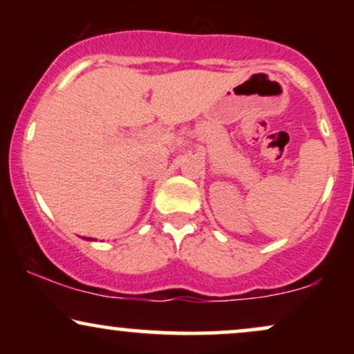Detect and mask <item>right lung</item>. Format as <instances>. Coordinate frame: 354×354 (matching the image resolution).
I'll return each mask as SVG.
<instances>
[{
    "mask_svg": "<svg viewBox=\"0 0 354 354\" xmlns=\"http://www.w3.org/2000/svg\"><path fill=\"white\" fill-rule=\"evenodd\" d=\"M83 239H88V241H93V238H83Z\"/></svg>",
    "mask_w": 354,
    "mask_h": 354,
    "instance_id": "right-lung-1",
    "label": "right lung"
}]
</instances>
